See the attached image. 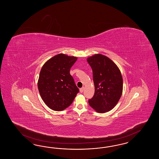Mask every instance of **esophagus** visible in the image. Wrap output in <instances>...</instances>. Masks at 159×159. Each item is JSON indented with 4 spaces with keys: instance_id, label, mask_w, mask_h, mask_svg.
Wrapping results in <instances>:
<instances>
[{
    "instance_id": "1",
    "label": "esophagus",
    "mask_w": 159,
    "mask_h": 159,
    "mask_svg": "<svg viewBox=\"0 0 159 159\" xmlns=\"http://www.w3.org/2000/svg\"><path fill=\"white\" fill-rule=\"evenodd\" d=\"M84 87L80 88V93H83V91H84Z\"/></svg>"
}]
</instances>
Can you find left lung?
<instances>
[{
    "mask_svg": "<svg viewBox=\"0 0 159 159\" xmlns=\"http://www.w3.org/2000/svg\"><path fill=\"white\" fill-rule=\"evenodd\" d=\"M87 61L92 67L95 88L89 104L100 113L110 111L120 100L122 93L120 70L110 58L101 54L89 57Z\"/></svg>",
    "mask_w": 159,
    "mask_h": 159,
    "instance_id": "left-lung-1",
    "label": "left lung"
}]
</instances>
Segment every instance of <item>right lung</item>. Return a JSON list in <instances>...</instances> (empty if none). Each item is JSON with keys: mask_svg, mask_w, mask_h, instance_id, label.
Wrapping results in <instances>:
<instances>
[{"mask_svg": "<svg viewBox=\"0 0 159 159\" xmlns=\"http://www.w3.org/2000/svg\"><path fill=\"white\" fill-rule=\"evenodd\" d=\"M76 60V57L60 53L49 59L41 68L38 82L39 92L51 110H65L79 92L70 74V69Z\"/></svg>", "mask_w": 159, "mask_h": 159, "instance_id": "right-lung-1", "label": "right lung"}]
</instances>
